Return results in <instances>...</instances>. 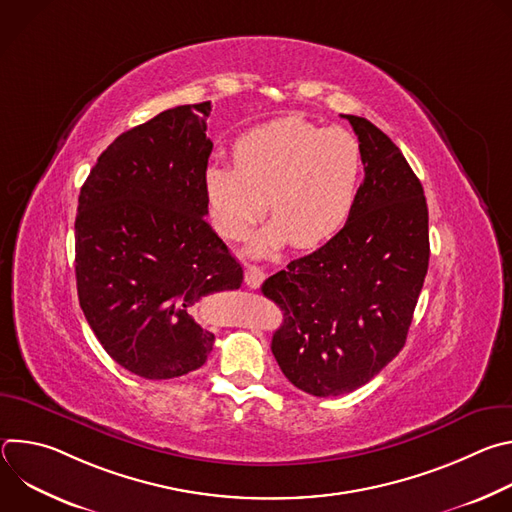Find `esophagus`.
Returning <instances> with one entry per match:
<instances>
[{
  "label": "esophagus",
  "mask_w": 512,
  "mask_h": 512,
  "mask_svg": "<svg viewBox=\"0 0 512 512\" xmlns=\"http://www.w3.org/2000/svg\"><path fill=\"white\" fill-rule=\"evenodd\" d=\"M263 279H265V273H263L261 267H257V265H247L245 267V283L249 287L257 289L263 283Z\"/></svg>",
  "instance_id": "obj_1"
}]
</instances>
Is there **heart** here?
Masks as SVG:
<instances>
[{
  "label": "heart",
  "instance_id": "heart-1",
  "mask_svg": "<svg viewBox=\"0 0 512 512\" xmlns=\"http://www.w3.org/2000/svg\"><path fill=\"white\" fill-rule=\"evenodd\" d=\"M360 174V143L350 131L289 115L245 131L233 166H206L202 188L212 225L229 239L245 237L269 206L273 221L251 243V253L269 255L289 243L316 249L338 235Z\"/></svg>",
  "mask_w": 512,
  "mask_h": 512
}]
</instances>
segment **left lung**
Returning <instances> with one entry per match:
<instances>
[{"mask_svg":"<svg viewBox=\"0 0 512 512\" xmlns=\"http://www.w3.org/2000/svg\"><path fill=\"white\" fill-rule=\"evenodd\" d=\"M342 117L358 137L364 166L352 214L324 247L261 285L285 312L271 340L279 369L316 397L367 385L399 354L429 263L419 178L377 125Z\"/></svg>","mask_w":512,"mask_h":512,"instance_id":"obj_1","label":"left lung"}]
</instances>
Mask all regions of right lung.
Masks as SVG:
<instances>
[{
    "instance_id": "right-lung-1",
    "label": "right lung",
    "mask_w": 512,
    "mask_h": 512,
    "mask_svg": "<svg viewBox=\"0 0 512 512\" xmlns=\"http://www.w3.org/2000/svg\"><path fill=\"white\" fill-rule=\"evenodd\" d=\"M210 103L180 105L121 133L79 196L75 273L85 318L129 373L162 381L200 369L214 334L192 318L243 267L204 221Z\"/></svg>"
}]
</instances>
